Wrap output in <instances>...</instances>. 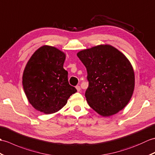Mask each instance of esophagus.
<instances>
[{"instance_id": "1", "label": "esophagus", "mask_w": 155, "mask_h": 155, "mask_svg": "<svg viewBox=\"0 0 155 155\" xmlns=\"http://www.w3.org/2000/svg\"><path fill=\"white\" fill-rule=\"evenodd\" d=\"M76 89L78 90V91H81V87H80V86H79V85H77L76 87Z\"/></svg>"}]
</instances>
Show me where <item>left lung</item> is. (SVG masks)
<instances>
[{"mask_svg": "<svg viewBox=\"0 0 155 155\" xmlns=\"http://www.w3.org/2000/svg\"><path fill=\"white\" fill-rule=\"evenodd\" d=\"M77 56L87 69L89 105L105 117L124 109L135 89V72L128 58L109 44L81 50Z\"/></svg>", "mask_w": 155, "mask_h": 155, "instance_id": "8db88e82", "label": "left lung"}]
</instances>
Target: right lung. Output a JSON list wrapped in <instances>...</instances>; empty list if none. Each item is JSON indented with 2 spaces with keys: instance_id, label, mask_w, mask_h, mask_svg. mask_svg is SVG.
Masks as SVG:
<instances>
[{
  "instance_id": "obj_1",
  "label": "right lung",
  "mask_w": 155,
  "mask_h": 155,
  "mask_svg": "<svg viewBox=\"0 0 155 155\" xmlns=\"http://www.w3.org/2000/svg\"><path fill=\"white\" fill-rule=\"evenodd\" d=\"M66 54L57 48L44 45L34 51L22 75V85L30 104L45 114L58 112L77 91L69 84L64 70Z\"/></svg>"
}]
</instances>
